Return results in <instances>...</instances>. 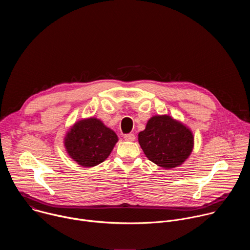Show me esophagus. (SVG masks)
Instances as JSON below:
<instances>
[{
	"label": "esophagus",
	"mask_w": 250,
	"mask_h": 250,
	"mask_svg": "<svg viewBox=\"0 0 250 250\" xmlns=\"http://www.w3.org/2000/svg\"><path fill=\"white\" fill-rule=\"evenodd\" d=\"M124 138L128 141H133L135 139V135L133 133H126L124 135Z\"/></svg>",
	"instance_id": "34e87169"
}]
</instances>
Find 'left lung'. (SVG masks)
<instances>
[{
	"label": "left lung",
	"mask_w": 250,
	"mask_h": 250,
	"mask_svg": "<svg viewBox=\"0 0 250 250\" xmlns=\"http://www.w3.org/2000/svg\"><path fill=\"white\" fill-rule=\"evenodd\" d=\"M138 141L146 157L165 169L181 165L194 146L191 130L169 116L151 118L138 133Z\"/></svg>",
	"instance_id": "1"
}]
</instances>
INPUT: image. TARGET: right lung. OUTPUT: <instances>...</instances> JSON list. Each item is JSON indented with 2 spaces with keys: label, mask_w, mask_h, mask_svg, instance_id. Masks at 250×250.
<instances>
[{
  "label": "right lung",
  "mask_w": 250,
  "mask_h": 250,
  "mask_svg": "<svg viewBox=\"0 0 250 250\" xmlns=\"http://www.w3.org/2000/svg\"><path fill=\"white\" fill-rule=\"evenodd\" d=\"M118 141L117 134L97 119L80 121L67 133L65 146L68 154L84 167L104 161Z\"/></svg>",
  "instance_id": "obj_1"
}]
</instances>
